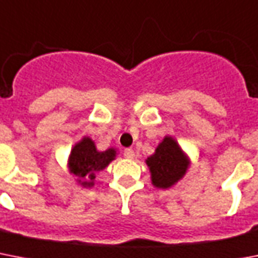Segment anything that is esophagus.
I'll return each mask as SVG.
<instances>
[{
	"instance_id": "34e87169",
	"label": "esophagus",
	"mask_w": 258,
	"mask_h": 258,
	"mask_svg": "<svg viewBox=\"0 0 258 258\" xmlns=\"http://www.w3.org/2000/svg\"><path fill=\"white\" fill-rule=\"evenodd\" d=\"M123 156L126 158H133L135 157V150L131 149V148H126V149L123 150Z\"/></svg>"
}]
</instances>
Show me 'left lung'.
Wrapping results in <instances>:
<instances>
[{"label": "left lung", "instance_id": "left-lung-1", "mask_svg": "<svg viewBox=\"0 0 258 258\" xmlns=\"http://www.w3.org/2000/svg\"><path fill=\"white\" fill-rule=\"evenodd\" d=\"M152 173L154 186L170 187L184 176L187 169V158L172 137H165L157 146L156 153L146 160Z\"/></svg>", "mask_w": 258, "mask_h": 258}]
</instances>
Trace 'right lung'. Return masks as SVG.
Here are the masks:
<instances>
[{
    "mask_svg": "<svg viewBox=\"0 0 258 258\" xmlns=\"http://www.w3.org/2000/svg\"><path fill=\"white\" fill-rule=\"evenodd\" d=\"M116 156V150L108 149L105 152H98L96 149L94 142L85 137L81 142L72 149L71 160H69V168L74 176L80 178L84 186L93 185V180L96 178L94 172L102 170L109 165ZM84 179V181H81Z\"/></svg>",
    "mask_w": 258,
    "mask_h": 258,
    "instance_id": "add662e5",
    "label": "right lung"
}]
</instances>
